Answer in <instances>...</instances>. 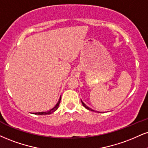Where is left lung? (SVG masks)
Wrapping results in <instances>:
<instances>
[{"label":"left lung","mask_w":148,"mask_h":148,"mask_svg":"<svg viewBox=\"0 0 148 148\" xmlns=\"http://www.w3.org/2000/svg\"><path fill=\"white\" fill-rule=\"evenodd\" d=\"M81 103H82V104H83V106H84V107H85V108H86V109H88V110H91V111H93V112H94V110H92V109H91V108H89V107H88V106H86V105H85V103H83V101H81Z\"/></svg>","instance_id":"1"}]
</instances>
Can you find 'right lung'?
<instances>
[{"label":"right lung","instance_id":"right-lung-1","mask_svg":"<svg viewBox=\"0 0 148 148\" xmlns=\"http://www.w3.org/2000/svg\"><path fill=\"white\" fill-rule=\"evenodd\" d=\"M60 99H61V96H60L59 100H58V103H57L56 104V106H55L54 108H52V109H51L50 110H49V111H47V112H36V113H33V114H38V115L50 114L56 111V110L58 108V106H59V104H60Z\"/></svg>","mask_w":148,"mask_h":148}]
</instances>
